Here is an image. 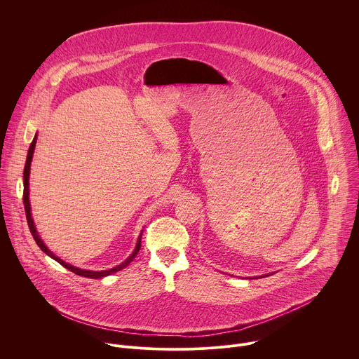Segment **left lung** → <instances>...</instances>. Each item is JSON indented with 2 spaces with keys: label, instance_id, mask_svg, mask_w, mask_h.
<instances>
[{
  "label": "left lung",
  "instance_id": "obj_1",
  "mask_svg": "<svg viewBox=\"0 0 359 359\" xmlns=\"http://www.w3.org/2000/svg\"><path fill=\"white\" fill-rule=\"evenodd\" d=\"M267 276H271V274H264V276H260L259 278H263V277H267ZM255 278H257V277H255Z\"/></svg>",
  "mask_w": 359,
  "mask_h": 359
}]
</instances>
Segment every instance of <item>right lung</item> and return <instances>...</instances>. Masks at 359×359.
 Returning a JSON list of instances; mask_svg holds the SVG:
<instances>
[{"instance_id": "1", "label": "right lung", "mask_w": 359, "mask_h": 359, "mask_svg": "<svg viewBox=\"0 0 359 359\" xmlns=\"http://www.w3.org/2000/svg\"><path fill=\"white\" fill-rule=\"evenodd\" d=\"M36 137H38V133H35L31 144H29V149H28V155H27V162H25V168H24V208H25V215H27V222H28V227H29V231L35 240V243L38 244V247L46 254L49 255L50 259H54L55 262H58L61 266H64L65 269H68L69 271L75 273L76 276H81V277H88V278H102V277H107V276H111L114 273H118L121 270H123L125 267H128L133 259L137 255L139 250H140V241H142V233L143 230L140 231L139 237H137V241H136V245H135V250L132 251V254L129 255V257L122 262L119 266L114 267V269H109V270H100V271H92V270H85V269H78L69 263H65L64 260H61L58 255H55L53 251H50L46 244L42 241V238L39 237V233L36 231V227H35V223H34V219H32V213H31V203H29V170H31V162H32V156H34V150H35V144H36Z\"/></svg>"}]
</instances>
